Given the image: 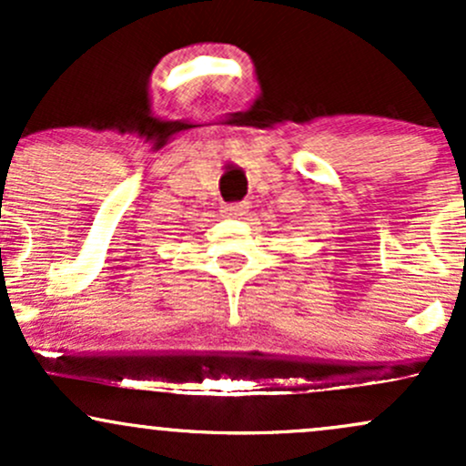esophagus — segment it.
I'll use <instances>...</instances> for the list:
<instances>
[{"instance_id":"esophagus-1","label":"esophagus","mask_w":466,"mask_h":466,"mask_svg":"<svg viewBox=\"0 0 466 466\" xmlns=\"http://www.w3.org/2000/svg\"><path fill=\"white\" fill-rule=\"evenodd\" d=\"M223 212H226V217L229 218H238L248 212V203H228V206L223 208Z\"/></svg>"}]
</instances>
